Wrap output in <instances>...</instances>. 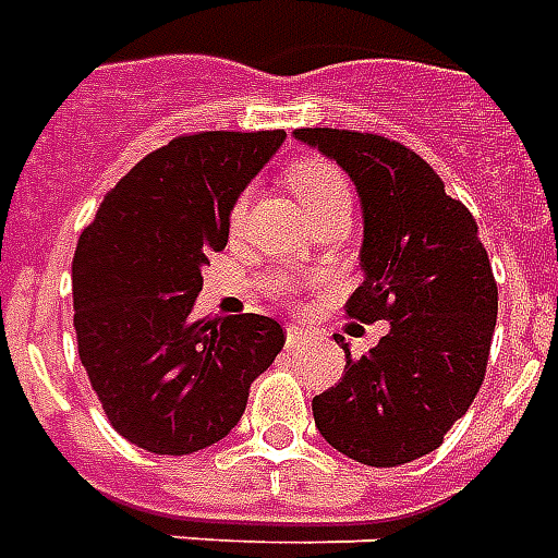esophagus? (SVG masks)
<instances>
[{"label":"esophagus","mask_w":558,"mask_h":558,"mask_svg":"<svg viewBox=\"0 0 558 558\" xmlns=\"http://www.w3.org/2000/svg\"><path fill=\"white\" fill-rule=\"evenodd\" d=\"M284 335H288V338H284V341H288V347H300V343L308 338V329H303L300 324H291L288 329H284Z\"/></svg>","instance_id":"34e87169"}]
</instances>
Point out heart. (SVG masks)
<instances>
[{
  "label": "heart",
  "mask_w": 558,
  "mask_h": 558,
  "mask_svg": "<svg viewBox=\"0 0 558 558\" xmlns=\"http://www.w3.org/2000/svg\"><path fill=\"white\" fill-rule=\"evenodd\" d=\"M288 184L294 187V194L300 196L308 217L335 211V208L350 211V205H353L350 179L341 173V167H335L326 158H296V161H291ZM241 217H244V199L234 205V223Z\"/></svg>",
  "instance_id": "b5f03b06"
}]
</instances>
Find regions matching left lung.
<instances>
[{
	"label": "left lung",
	"instance_id": "left-lung-1",
	"mask_svg": "<svg viewBox=\"0 0 558 558\" xmlns=\"http://www.w3.org/2000/svg\"><path fill=\"white\" fill-rule=\"evenodd\" d=\"M353 179L362 199L364 282L347 300L353 320H388L362 359L350 355L312 412L335 450L397 468L441 447L485 379L497 324V282L476 220L421 155L347 129H296ZM343 341V338H341Z\"/></svg>",
	"mask_w": 558,
	"mask_h": 558
}]
</instances>
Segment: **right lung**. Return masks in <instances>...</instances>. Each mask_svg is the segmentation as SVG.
Listing matches in <instances>:
<instances>
[{
    "label": "right lung",
    "instance_id": "add662e5",
    "mask_svg": "<svg viewBox=\"0 0 558 558\" xmlns=\"http://www.w3.org/2000/svg\"><path fill=\"white\" fill-rule=\"evenodd\" d=\"M282 141V129L173 137L105 194L78 238V359L111 426L146 453L187 456L226 438L284 347L274 317L191 314L238 196Z\"/></svg>",
    "mask_w": 558,
    "mask_h": 558
}]
</instances>
